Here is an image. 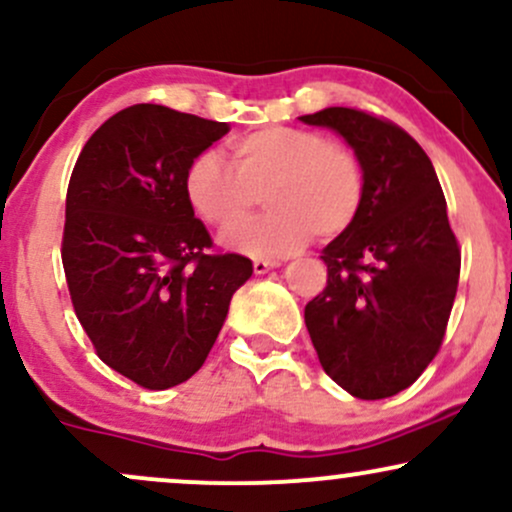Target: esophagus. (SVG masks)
<instances>
[{"label": "esophagus", "mask_w": 512, "mask_h": 512, "mask_svg": "<svg viewBox=\"0 0 512 512\" xmlns=\"http://www.w3.org/2000/svg\"><path fill=\"white\" fill-rule=\"evenodd\" d=\"M279 267V262L276 260H262V257H257V260H252V269H255V274H264L269 272V269Z\"/></svg>", "instance_id": "34e87169"}]
</instances>
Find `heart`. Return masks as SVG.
I'll return each instance as SVG.
<instances>
[{"mask_svg":"<svg viewBox=\"0 0 512 512\" xmlns=\"http://www.w3.org/2000/svg\"><path fill=\"white\" fill-rule=\"evenodd\" d=\"M231 168L214 154L192 158L182 178L187 204L214 228L232 226L265 197L270 211L223 233V243L255 257L296 252L310 236L332 240L361 211L366 178L346 144L315 129L264 127L228 144Z\"/></svg>","mask_w":512,"mask_h":512,"instance_id":"obj_1","label":"heart"}]
</instances>
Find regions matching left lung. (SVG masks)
<instances>
[{"mask_svg":"<svg viewBox=\"0 0 512 512\" xmlns=\"http://www.w3.org/2000/svg\"><path fill=\"white\" fill-rule=\"evenodd\" d=\"M356 151L366 178L349 231L322 250L327 286L305 305L322 368L358 399L402 392L436 358L448 327L460 243L431 158L395 122L356 108L303 115Z\"/></svg>","mask_w":512,"mask_h":512,"instance_id":"left-lung-1","label":"left lung"}]
</instances>
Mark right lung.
Segmentation results:
<instances>
[{
  "label": "right lung",
  "instance_id": "add662e5",
  "mask_svg": "<svg viewBox=\"0 0 512 512\" xmlns=\"http://www.w3.org/2000/svg\"><path fill=\"white\" fill-rule=\"evenodd\" d=\"M226 122L137 103L81 149L67 187L62 264L98 358L144 390H168L202 368L228 303L252 274L214 240L182 192L192 158Z\"/></svg>",
  "mask_w": 512,
  "mask_h": 512
}]
</instances>
